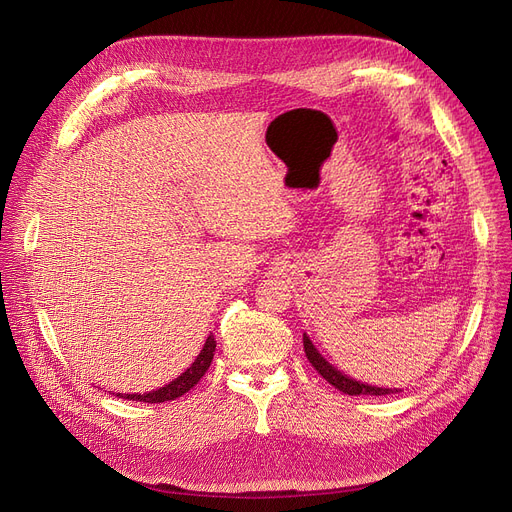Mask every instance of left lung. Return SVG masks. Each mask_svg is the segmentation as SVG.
<instances>
[{"instance_id":"obj_1","label":"left lung","mask_w":512,"mask_h":512,"mask_svg":"<svg viewBox=\"0 0 512 512\" xmlns=\"http://www.w3.org/2000/svg\"><path fill=\"white\" fill-rule=\"evenodd\" d=\"M303 346H305V355L309 359V363L317 369V373L324 378L326 382H330L334 388H338L340 392L348 394V396H384V394H394L398 390H392V388H378V386H369V384H363V382H357L353 378H348V375H344L342 371H338L336 367H332L324 357L319 355L317 348L313 346V342L309 340L307 334H303Z\"/></svg>"}]
</instances>
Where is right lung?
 I'll list each match as a JSON object with an SVG mask.
<instances>
[{
    "mask_svg": "<svg viewBox=\"0 0 512 512\" xmlns=\"http://www.w3.org/2000/svg\"><path fill=\"white\" fill-rule=\"evenodd\" d=\"M213 353H215V338L207 336L203 351L199 353L195 363L188 367L182 375H178L174 382L166 384L164 388H159V390H153V392H145V394H118V396L120 398H128V400H137V402H151V405H153V402L176 400L178 396L186 394L188 390H191L203 378L205 371L209 369V365L213 361Z\"/></svg>",
    "mask_w": 512,
    "mask_h": 512,
    "instance_id": "right-lung-1",
    "label": "right lung"
}]
</instances>
